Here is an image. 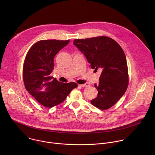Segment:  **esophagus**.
<instances>
[{
    "mask_svg": "<svg viewBox=\"0 0 155 155\" xmlns=\"http://www.w3.org/2000/svg\"><path fill=\"white\" fill-rule=\"evenodd\" d=\"M80 86L82 87H88L90 86V84L88 83H85V84H79Z\"/></svg>",
    "mask_w": 155,
    "mask_h": 155,
    "instance_id": "34e87169",
    "label": "esophagus"
}]
</instances>
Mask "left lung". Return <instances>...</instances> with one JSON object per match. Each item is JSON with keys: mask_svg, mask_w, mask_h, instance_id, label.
<instances>
[{"mask_svg": "<svg viewBox=\"0 0 155 155\" xmlns=\"http://www.w3.org/2000/svg\"><path fill=\"white\" fill-rule=\"evenodd\" d=\"M74 45L84 54L93 69L102 71L97 97L92 105L101 110L114 105L125 93L129 84L125 54L119 44L106 36L75 39Z\"/></svg>", "mask_w": 155, "mask_h": 155, "instance_id": "obj_1", "label": "left lung"}]
</instances>
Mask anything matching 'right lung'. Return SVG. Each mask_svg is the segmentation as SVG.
Returning <instances> with one entry per match:
<instances>
[{"label":"right lung","mask_w":155,"mask_h":155,"mask_svg":"<svg viewBox=\"0 0 155 155\" xmlns=\"http://www.w3.org/2000/svg\"><path fill=\"white\" fill-rule=\"evenodd\" d=\"M69 40H42L29 50L23 64V76L26 90L44 107L51 108L62 103L77 87L75 82L61 83L50 75L55 55Z\"/></svg>","instance_id":"add662e5"}]
</instances>
